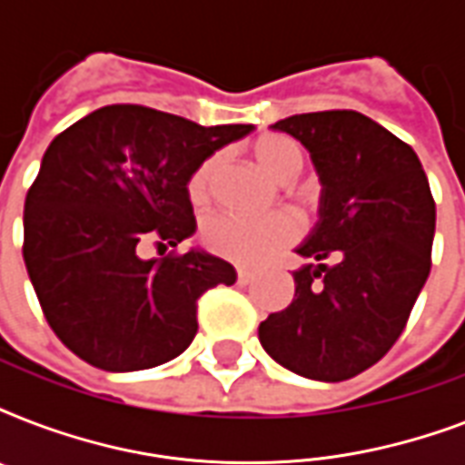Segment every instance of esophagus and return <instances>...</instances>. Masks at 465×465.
<instances>
[{"label":"esophagus","mask_w":465,"mask_h":465,"mask_svg":"<svg viewBox=\"0 0 465 465\" xmlns=\"http://www.w3.org/2000/svg\"><path fill=\"white\" fill-rule=\"evenodd\" d=\"M236 280H239V284H248L251 280H253V272L246 268H239L236 270Z\"/></svg>","instance_id":"34e87169"}]
</instances>
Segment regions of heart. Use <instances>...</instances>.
<instances>
[{
	"mask_svg": "<svg viewBox=\"0 0 465 465\" xmlns=\"http://www.w3.org/2000/svg\"><path fill=\"white\" fill-rule=\"evenodd\" d=\"M253 156L277 181H290L304 163L302 149L284 134H265L253 142ZM222 166V156L212 154L193 171L188 178V200L195 207L210 203L212 185ZM299 236V222L290 212H272L265 217H241L233 212H222L204 219L203 241L212 253L241 265H255L290 246Z\"/></svg>",
	"mask_w": 465,
	"mask_h": 465,
	"instance_id": "obj_1",
	"label": "heart"
}]
</instances>
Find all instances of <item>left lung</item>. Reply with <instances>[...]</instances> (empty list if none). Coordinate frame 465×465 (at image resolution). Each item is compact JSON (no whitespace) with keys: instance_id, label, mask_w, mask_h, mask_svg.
Listing matches in <instances>:
<instances>
[{"instance_id":"obj_1","label":"left lung","mask_w":465,"mask_h":465,"mask_svg":"<svg viewBox=\"0 0 465 465\" xmlns=\"http://www.w3.org/2000/svg\"><path fill=\"white\" fill-rule=\"evenodd\" d=\"M309 149L321 178L316 229L297 248L294 299L258 328L265 352L316 381H345L401 338L432 268L434 197L418 154L357 111L272 125Z\"/></svg>"}]
</instances>
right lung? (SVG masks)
Segmentation results:
<instances>
[{
  "instance_id": "add662e5",
  "label": "right lung",
  "mask_w": 465,
  "mask_h": 465,
  "mask_svg": "<svg viewBox=\"0 0 465 465\" xmlns=\"http://www.w3.org/2000/svg\"><path fill=\"white\" fill-rule=\"evenodd\" d=\"M251 130L115 104L50 142L25 195L24 261L47 323L76 357L137 371L193 342L197 299L236 282V270L204 251L142 261L137 248L195 233L188 178Z\"/></svg>"
}]
</instances>
